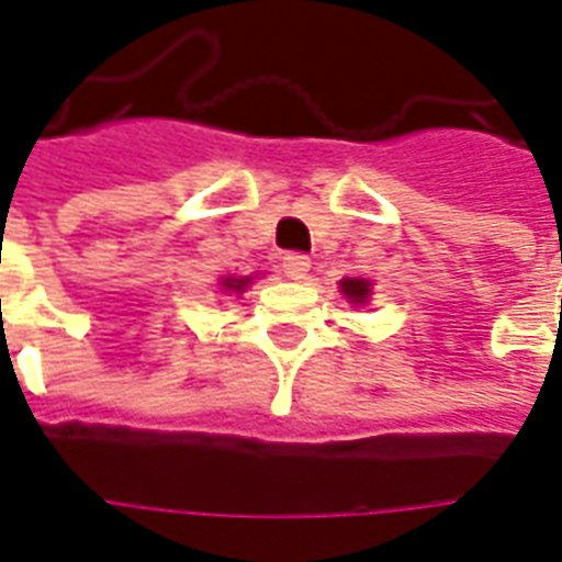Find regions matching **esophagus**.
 Here are the masks:
<instances>
[{"label":"esophagus","instance_id":"34e87169","mask_svg":"<svg viewBox=\"0 0 562 562\" xmlns=\"http://www.w3.org/2000/svg\"><path fill=\"white\" fill-rule=\"evenodd\" d=\"M306 270H310V259H306L303 252H285V256H282V273H285V277L303 280Z\"/></svg>","mask_w":562,"mask_h":562}]
</instances>
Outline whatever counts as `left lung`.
Segmentation results:
<instances>
[{"instance_id": "8db88e82", "label": "left lung", "mask_w": 562, "mask_h": 562, "mask_svg": "<svg viewBox=\"0 0 562 562\" xmlns=\"http://www.w3.org/2000/svg\"><path fill=\"white\" fill-rule=\"evenodd\" d=\"M342 292L351 297V301H363L366 294H369V282L366 280H342Z\"/></svg>"}]
</instances>
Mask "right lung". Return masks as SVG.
Returning <instances> with one entry per match:
<instances>
[{
	"label": "right lung",
	"instance_id": "1",
	"mask_svg": "<svg viewBox=\"0 0 562 562\" xmlns=\"http://www.w3.org/2000/svg\"><path fill=\"white\" fill-rule=\"evenodd\" d=\"M244 285H247V280H226V289H244Z\"/></svg>",
	"mask_w": 562,
	"mask_h": 562
}]
</instances>
